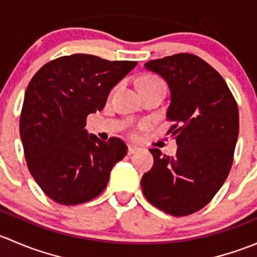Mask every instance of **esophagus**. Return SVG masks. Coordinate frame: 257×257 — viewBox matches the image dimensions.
<instances>
[{
	"label": "esophagus",
	"instance_id": "obj_1",
	"mask_svg": "<svg viewBox=\"0 0 257 257\" xmlns=\"http://www.w3.org/2000/svg\"><path fill=\"white\" fill-rule=\"evenodd\" d=\"M137 152H139V148L137 147V145H133V144L128 145V154L129 155L134 154V153H137Z\"/></svg>",
	"mask_w": 257,
	"mask_h": 257
}]
</instances>
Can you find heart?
I'll use <instances>...</instances> for the list:
<instances>
[{
	"label": "heart",
	"instance_id": "1",
	"mask_svg": "<svg viewBox=\"0 0 257 257\" xmlns=\"http://www.w3.org/2000/svg\"><path fill=\"white\" fill-rule=\"evenodd\" d=\"M158 83H162V82L153 76H145L141 79V84L139 85H141V88H143V87H149V85L158 84Z\"/></svg>",
	"mask_w": 257,
	"mask_h": 257
}]
</instances>
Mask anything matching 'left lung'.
Here are the masks:
<instances>
[{
	"label": "left lung",
	"instance_id": "1",
	"mask_svg": "<svg viewBox=\"0 0 257 257\" xmlns=\"http://www.w3.org/2000/svg\"><path fill=\"white\" fill-rule=\"evenodd\" d=\"M170 89L168 131L175 157L150 149L154 164L142 178L152 205L186 216L210 203L226 180L239 136V109L224 78L195 54L178 53L144 64Z\"/></svg>",
	"mask_w": 257,
	"mask_h": 257
}]
</instances>
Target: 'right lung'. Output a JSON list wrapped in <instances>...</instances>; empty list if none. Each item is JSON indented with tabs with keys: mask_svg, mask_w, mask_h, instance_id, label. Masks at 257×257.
<instances>
[{
	"mask_svg": "<svg viewBox=\"0 0 257 257\" xmlns=\"http://www.w3.org/2000/svg\"><path fill=\"white\" fill-rule=\"evenodd\" d=\"M137 64L72 54L46 63L31 79L20 118L21 141L28 170L49 199L77 205L105 189L128 148L119 138L103 142L88 134L85 119L104 108L112 88Z\"/></svg>",
	"mask_w": 257,
	"mask_h": 257,
	"instance_id": "add662e5",
	"label": "right lung"
}]
</instances>
